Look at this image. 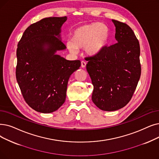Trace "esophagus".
<instances>
[{
	"instance_id": "1",
	"label": "esophagus",
	"mask_w": 159,
	"mask_h": 159,
	"mask_svg": "<svg viewBox=\"0 0 159 159\" xmlns=\"http://www.w3.org/2000/svg\"><path fill=\"white\" fill-rule=\"evenodd\" d=\"M86 61H81V67H82V68H84V67H86Z\"/></svg>"
}]
</instances>
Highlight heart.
<instances>
[{"mask_svg":"<svg viewBox=\"0 0 159 159\" xmlns=\"http://www.w3.org/2000/svg\"><path fill=\"white\" fill-rule=\"evenodd\" d=\"M110 38V30L105 24L92 23L80 26L72 34L71 41L67 42L70 52H77L84 49L88 55L95 56L101 53L107 46Z\"/></svg>","mask_w":159,"mask_h":159,"instance_id":"heart-1","label":"heart"}]
</instances>
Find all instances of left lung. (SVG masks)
<instances>
[{
    "instance_id": "8db88e82",
    "label": "left lung",
    "mask_w": 159,
    "mask_h": 159,
    "mask_svg": "<svg viewBox=\"0 0 159 159\" xmlns=\"http://www.w3.org/2000/svg\"><path fill=\"white\" fill-rule=\"evenodd\" d=\"M117 43L85 60L93 90L92 99L102 110L114 111L130 101L141 75L139 41L126 23L112 19Z\"/></svg>"
}]
</instances>
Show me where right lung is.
Returning <instances> with one entry per match:
<instances>
[{
	"label": "right lung",
	"mask_w": 159,
	"mask_h": 159,
	"mask_svg": "<svg viewBox=\"0 0 159 159\" xmlns=\"http://www.w3.org/2000/svg\"><path fill=\"white\" fill-rule=\"evenodd\" d=\"M66 20L51 17L32 24L17 45V83L26 102L39 112L51 113L64 104L68 80L80 66L79 60L56 54L66 48L60 34Z\"/></svg>",
	"instance_id": "1"
}]
</instances>
